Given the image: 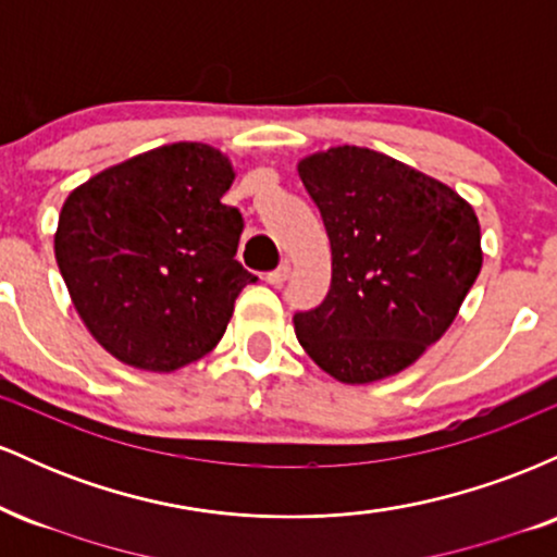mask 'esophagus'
I'll return each instance as SVG.
<instances>
[{"mask_svg":"<svg viewBox=\"0 0 557 557\" xmlns=\"http://www.w3.org/2000/svg\"><path fill=\"white\" fill-rule=\"evenodd\" d=\"M287 277H290V264H287V261H283L277 270L267 272V283H270V285H283Z\"/></svg>","mask_w":557,"mask_h":557,"instance_id":"1","label":"esophagus"}]
</instances>
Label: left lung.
I'll return each mask as SVG.
<instances>
[{"mask_svg": "<svg viewBox=\"0 0 557 557\" xmlns=\"http://www.w3.org/2000/svg\"><path fill=\"white\" fill-rule=\"evenodd\" d=\"M298 175L332 248L327 298L293 317L298 343L345 385L403 372L445 335L482 270L474 209L361 146L300 159Z\"/></svg>", "mask_w": 557, "mask_h": 557, "instance_id": "left-lung-1", "label": "left lung"}]
</instances>
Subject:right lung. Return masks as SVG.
Wrapping results in <instances>:
<instances>
[{
	"label": "right lung",
	"instance_id": "add662e5",
	"mask_svg": "<svg viewBox=\"0 0 557 557\" xmlns=\"http://www.w3.org/2000/svg\"><path fill=\"white\" fill-rule=\"evenodd\" d=\"M235 172L207 144L159 146L67 196L54 257L96 343L146 372H175L225 335L257 274L235 259L243 216L222 203Z\"/></svg>",
	"mask_w": 557,
	"mask_h": 557
}]
</instances>
